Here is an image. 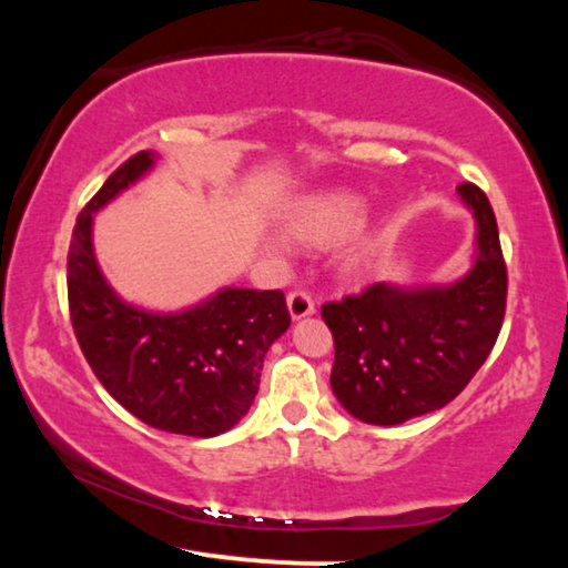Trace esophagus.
<instances>
[{
    "label": "esophagus",
    "instance_id": "34e87169",
    "mask_svg": "<svg viewBox=\"0 0 568 568\" xmlns=\"http://www.w3.org/2000/svg\"><path fill=\"white\" fill-rule=\"evenodd\" d=\"M287 311H291L293 321H301V318H307V315L315 313V303L305 291H293L291 295H287Z\"/></svg>",
    "mask_w": 568,
    "mask_h": 568
}]
</instances>
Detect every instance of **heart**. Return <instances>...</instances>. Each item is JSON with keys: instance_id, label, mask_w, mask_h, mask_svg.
I'll return each instance as SVG.
<instances>
[{"instance_id": "1", "label": "heart", "mask_w": 568, "mask_h": 568, "mask_svg": "<svg viewBox=\"0 0 568 568\" xmlns=\"http://www.w3.org/2000/svg\"><path fill=\"white\" fill-rule=\"evenodd\" d=\"M368 213L355 192H321L297 203L285 217V233L303 245L331 247L351 237Z\"/></svg>"}]
</instances>
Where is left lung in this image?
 <instances>
[{
    "label": "left lung",
    "mask_w": 568,
    "mask_h": 568,
    "mask_svg": "<svg viewBox=\"0 0 568 568\" xmlns=\"http://www.w3.org/2000/svg\"><path fill=\"white\" fill-rule=\"evenodd\" d=\"M458 197L476 220L474 263L448 285L373 283L325 303L335 341L331 388L353 418L398 426L454 400L491 353L506 313V263L488 197L470 182Z\"/></svg>",
    "instance_id": "1"
}]
</instances>
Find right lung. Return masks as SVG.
<instances>
[{"mask_svg":"<svg viewBox=\"0 0 568 568\" xmlns=\"http://www.w3.org/2000/svg\"><path fill=\"white\" fill-rule=\"evenodd\" d=\"M155 160L150 150L130 158L77 217L67 255L72 328L94 376L132 416L168 434L213 438L253 406L265 353L291 313L281 291L220 287L175 313L114 293L94 255V213L145 178Z\"/></svg>","mask_w":568,"mask_h":568,"instance_id":"1","label":"right lung"}]
</instances>
